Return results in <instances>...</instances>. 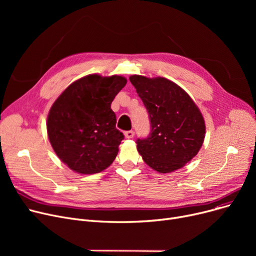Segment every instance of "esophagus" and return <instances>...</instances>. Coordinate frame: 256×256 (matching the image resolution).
I'll use <instances>...</instances> for the list:
<instances>
[{
  "instance_id": "34e87169",
  "label": "esophagus",
  "mask_w": 256,
  "mask_h": 256,
  "mask_svg": "<svg viewBox=\"0 0 256 256\" xmlns=\"http://www.w3.org/2000/svg\"><path fill=\"white\" fill-rule=\"evenodd\" d=\"M124 136L128 139H130V138H132L134 136H135V132H134V130H128V132H124Z\"/></svg>"
}]
</instances>
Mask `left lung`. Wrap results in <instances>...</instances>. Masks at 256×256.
I'll return each instance as SVG.
<instances>
[{"instance_id": "left-lung-1", "label": "left lung", "mask_w": 256, "mask_h": 256, "mask_svg": "<svg viewBox=\"0 0 256 256\" xmlns=\"http://www.w3.org/2000/svg\"><path fill=\"white\" fill-rule=\"evenodd\" d=\"M130 80L150 114V136L137 140L143 160L160 173L184 167L198 154L206 137L198 106L182 88L165 78L134 74Z\"/></svg>"}]
</instances>
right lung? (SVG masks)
I'll return each mask as SVG.
<instances>
[{"instance_id": "obj_1", "label": "right lung", "mask_w": 256, "mask_h": 256, "mask_svg": "<svg viewBox=\"0 0 256 256\" xmlns=\"http://www.w3.org/2000/svg\"><path fill=\"white\" fill-rule=\"evenodd\" d=\"M126 84L121 76L89 74L72 83L52 104L48 136L54 152L72 170L94 174L113 163L124 136L116 128L111 104Z\"/></svg>"}]
</instances>
